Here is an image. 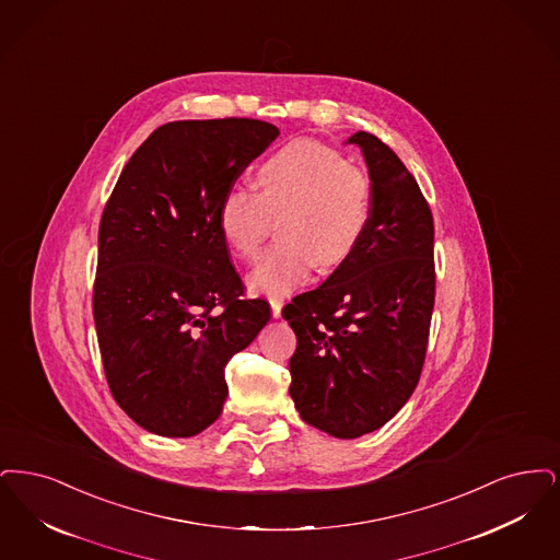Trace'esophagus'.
<instances>
[{
    "label": "esophagus",
    "instance_id": "esophagus-1",
    "mask_svg": "<svg viewBox=\"0 0 560 560\" xmlns=\"http://www.w3.org/2000/svg\"><path fill=\"white\" fill-rule=\"evenodd\" d=\"M269 305H271V316L280 317V314H282V299L280 296H269Z\"/></svg>",
    "mask_w": 560,
    "mask_h": 560
}]
</instances>
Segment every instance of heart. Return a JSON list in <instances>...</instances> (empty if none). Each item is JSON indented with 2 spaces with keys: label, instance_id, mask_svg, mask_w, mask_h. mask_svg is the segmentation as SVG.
<instances>
[{
  "label": "heart",
  "instance_id": "heart-1",
  "mask_svg": "<svg viewBox=\"0 0 560 560\" xmlns=\"http://www.w3.org/2000/svg\"><path fill=\"white\" fill-rule=\"evenodd\" d=\"M259 192L232 186L219 202L223 241L253 259L278 218L280 243L248 276L255 291L284 294L301 287L317 264H342L362 241L372 215L374 182L364 165L317 140H294L257 170Z\"/></svg>",
  "mask_w": 560,
  "mask_h": 560
}]
</instances>
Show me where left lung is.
Here are the masks:
<instances>
[{
	"label": "left lung",
	"mask_w": 560,
	"mask_h": 560,
	"mask_svg": "<svg viewBox=\"0 0 560 560\" xmlns=\"http://www.w3.org/2000/svg\"><path fill=\"white\" fill-rule=\"evenodd\" d=\"M374 182L355 250L324 284L282 310L296 349L291 397L301 418L339 439L381 429L410 399L435 305V225L412 173L376 136L349 138Z\"/></svg>",
	"instance_id": "left-lung-1"
}]
</instances>
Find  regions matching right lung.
<instances>
[{
  "instance_id": "add662e5",
  "label": "right lung",
  "mask_w": 560,
  "mask_h": 560,
  "mask_svg": "<svg viewBox=\"0 0 560 560\" xmlns=\"http://www.w3.org/2000/svg\"><path fill=\"white\" fill-rule=\"evenodd\" d=\"M257 119L161 125L133 152L97 232L94 322L108 389L136 424L192 438L215 422L225 364L268 324L219 230L221 196L278 138Z\"/></svg>"
}]
</instances>
